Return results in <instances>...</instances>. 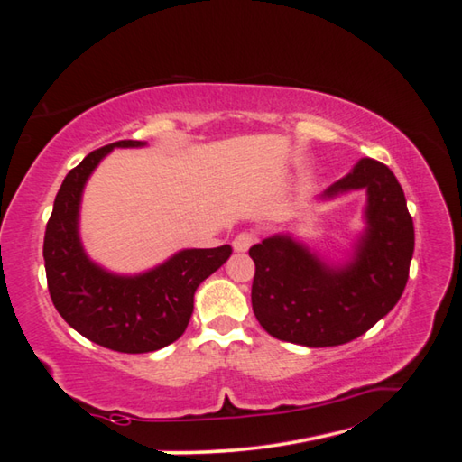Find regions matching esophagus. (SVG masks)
Masks as SVG:
<instances>
[{
  "mask_svg": "<svg viewBox=\"0 0 462 462\" xmlns=\"http://www.w3.org/2000/svg\"><path fill=\"white\" fill-rule=\"evenodd\" d=\"M256 240H259V234H256L254 230H245V232L236 234V238H234L232 246H234V250H236V253H245V250L253 246Z\"/></svg>",
  "mask_w": 462,
  "mask_h": 462,
  "instance_id": "34e87169",
  "label": "esophagus"
}]
</instances>
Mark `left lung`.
I'll return each mask as SVG.
<instances>
[{
    "mask_svg": "<svg viewBox=\"0 0 462 462\" xmlns=\"http://www.w3.org/2000/svg\"><path fill=\"white\" fill-rule=\"evenodd\" d=\"M350 189H366V230L344 267L330 269L289 236L264 238L248 250L254 316L279 340L338 346L365 334L400 301L413 256V220L402 185L383 162L361 159L324 195Z\"/></svg>",
    "mask_w": 462,
    "mask_h": 462,
    "instance_id": "obj_1",
    "label": "left lung"
}]
</instances>
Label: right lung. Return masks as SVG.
I'll list each match as a JSON object with an SVG mask.
<instances>
[{
	"instance_id": "obj_1",
	"label": "right lung",
	"mask_w": 462,
	"mask_h": 462,
	"mask_svg": "<svg viewBox=\"0 0 462 462\" xmlns=\"http://www.w3.org/2000/svg\"><path fill=\"white\" fill-rule=\"evenodd\" d=\"M118 140L89 152L62 181L44 232V269L51 300L65 322L116 353H152L175 342L193 314V293L228 261L232 246L191 248L144 275L118 277L83 253L77 232L83 185L112 148L143 146Z\"/></svg>"
}]
</instances>
